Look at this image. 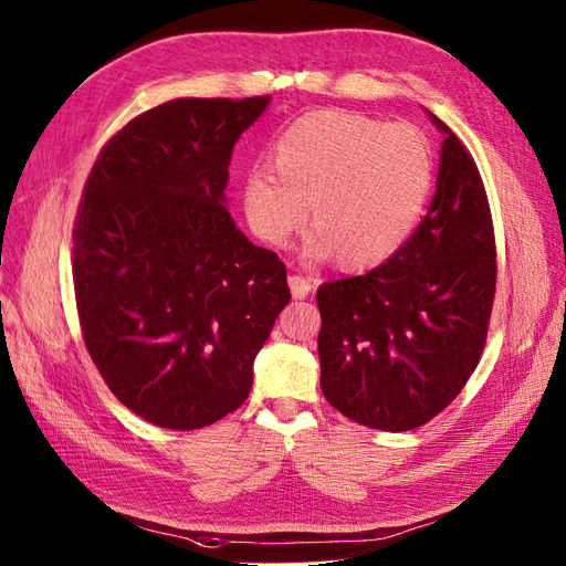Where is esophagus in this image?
<instances>
[{"instance_id": "esophagus-1", "label": "esophagus", "mask_w": 566, "mask_h": 566, "mask_svg": "<svg viewBox=\"0 0 566 566\" xmlns=\"http://www.w3.org/2000/svg\"><path fill=\"white\" fill-rule=\"evenodd\" d=\"M289 289H292L294 298H305L311 294L313 282L308 277H303V274H289Z\"/></svg>"}]
</instances>
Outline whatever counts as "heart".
<instances>
[{"mask_svg":"<svg viewBox=\"0 0 566 566\" xmlns=\"http://www.w3.org/2000/svg\"><path fill=\"white\" fill-rule=\"evenodd\" d=\"M270 166L241 182L251 230L284 247L308 218L311 253H338L346 268L391 258L422 213L433 180L427 137L408 123H381L353 111H313L274 139Z\"/></svg>","mask_w":566,"mask_h":566,"instance_id":"1","label":"heart"}]
</instances>
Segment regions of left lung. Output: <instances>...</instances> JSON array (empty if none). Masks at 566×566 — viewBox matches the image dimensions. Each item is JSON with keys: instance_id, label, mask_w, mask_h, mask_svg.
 <instances>
[{"instance_id": "obj_1", "label": "left lung", "mask_w": 566, "mask_h": 566, "mask_svg": "<svg viewBox=\"0 0 566 566\" xmlns=\"http://www.w3.org/2000/svg\"><path fill=\"white\" fill-rule=\"evenodd\" d=\"M427 216L389 261L317 289L322 394L369 429L410 431L450 406L486 346L495 237L479 168L448 125Z\"/></svg>"}]
</instances>
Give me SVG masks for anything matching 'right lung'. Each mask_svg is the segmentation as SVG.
Returning a JSON list of instances; mask_svg holds the SVG:
<instances>
[{
    "instance_id": "1",
    "label": "right lung",
    "mask_w": 566,
    "mask_h": 566,
    "mask_svg": "<svg viewBox=\"0 0 566 566\" xmlns=\"http://www.w3.org/2000/svg\"><path fill=\"white\" fill-rule=\"evenodd\" d=\"M270 96L172 99L94 160L73 228L92 360L125 408L189 431L247 400L253 360L292 298L286 268L224 208L232 149Z\"/></svg>"
}]
</instances>
